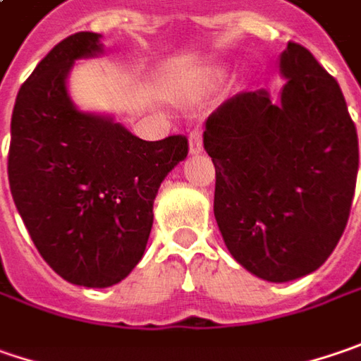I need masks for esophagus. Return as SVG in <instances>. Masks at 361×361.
Returning <instances> with one entry per match:
<instances>
[{
  "mask_svg": "<svg viewBox=\"0 0 361 361\" xmlns=\"http://www.w3.org/2000/svg\"><path fill=\"white\" fill-rule=\"evenodd\" d=\"M203 150V140H201V132L195 130L189 135V154H199Z\"/></svg>",
  "mask_w": 361,
  "mask_h": 361,
  "instance_id": "34e87169",
  "label": "esophagus"
}]
</instances>
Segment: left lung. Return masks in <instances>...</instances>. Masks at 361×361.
Wrapping results in <instances>:
<instances>
[{"instance_id":"left-lung-1","label":"left lung","mask_w":361,"mask_h":361,"mask_svg":"<svg viewBox=\"0 0 361 361\" xmlns=\"http://www.w3.org/2000/svg\"><path fill=\"white\" fill-rule=\"evenodd\" d=\"M280 97L240 93L205 121L213 213L229 254L268 282L302 279L331 256L352 209L357 134L343 93L305 46L280 54Z\"/></svg>"}]
</instances>
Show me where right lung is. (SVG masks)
I'll list each match as a JSON object with an SVG mask.
<instances>
[{"label":"right lung","instance_id":"obj_1","mask_svg":"<svg viewBox=\"0 0 361 361\" xmlns=\"http://www.w3.org/2000/svg\"><path fill=\"white\" fill-rule=\"evenodd\" d=\"M99 54L101 34L77 32L38 63L16 97L8 156L32 242L59 276L87 288L114 286L137 266L160 183L189 154L185 135L146 142L73 103L75 61Z\"/></svg>","mask_w":361,"mask_h":361}]
</instances>
